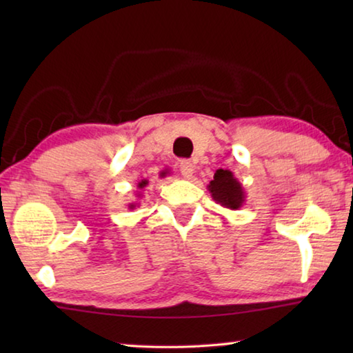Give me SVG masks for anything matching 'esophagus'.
<instances>
[{"label": "esophagus", "instance_id": "esophagus-1", "mask_svg": "<svg viewBox=\"0 0 353 353\" xmlns=\"http://www.w3.org/2000/svg\"><path fill=\"white\" fill-rule=\"evenodd\" d=\"M181 172L185 179H191L194 172V165L190 162V160H182L181 162Z\"/></svg>", "mask_w": 353, "mask_h": 353}]
</instances>
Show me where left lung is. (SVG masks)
<instances>
[{
    "mask_svg": "<svg viewBox=\"0 0 353 353\" xmlns=\"http://www.w3.org/2000/svg\"><path fill=\"white\" fill-rule=\"evenodd\" d=\"M207 188L210 191L214 202H218L224 208H229V210H238L246 201L243 185L238 182L234 172L229 170H216L213 181H210Z\"/></svg>",
    "mask_w": 353,
    "mask_h": 353,
    "instance_id": "left-lung-1",
    "label": "left lung"
}]
</instances>
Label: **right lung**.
<instances>
[{"label": "right lung", "instance_id": "obj_1", "mask_svg": "<svg viewBox=\"0 0 353 353\" xmlns=\"http://www.w3.org/2000/svg\"><path fill=\"white\" fill-rule=\"evenodd\" d=\"M148 183H149V182H148V179H143V181H141V182H139V185H137V188H139V190H143V188L146 187ZM137 196H139V198H140V196H141V191H140V193L137 194ZM135 207H137L135 202H132V204H129V208H135Z\"/></svg>", "mask_w": 353, "mask_h": 353}]
</instances>
